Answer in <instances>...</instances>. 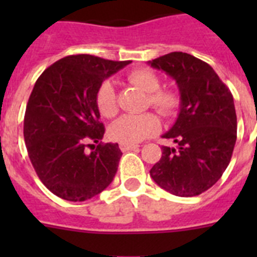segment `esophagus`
<instances>
[{
  "instance_id": "esophagus-1",
  "label": "esophagus",
  "mask_w": 257,
  "mask_h": 257,
  "mask_svg": "<svg viewBox=\"0 0 257 257\" xmlns=\"http://www.w3.org/2000/svg\"><path fill=\"white\" fill-rule=\"evenodd\" d=\"M140 145L137 144H124V143H120V149L122 152H128V151H132V149L139 148Z\"/></svg>"
}]
</instances>
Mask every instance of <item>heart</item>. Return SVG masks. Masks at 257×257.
<instances>
[{
    "label": "heart",
    "instance_id": "b5f03b06",
    "mask_svg": "<svg viewBox=\"0 0 257 257\" xmlns=\"http://www.w3.org/2000/svg\"><path fill=\"white\" fill-rule=\"evenodd\" d=\"M128 81L145 93H148V105L156 109L161 116L171 117L177 113L181 98L175 90L160 89L161 81L152 69L140 68L128 74ZM96 106L101 116L113 118L118 113L117 94L114 85L109 80L100 84L96 92ZM160 129V120L153 113L126 114L117 120L109 128V136L114 141L124 144H137L153 136Z\"/></svg>",
    "mask_w": 257,
    "mask_h": 257
}]
</instances>
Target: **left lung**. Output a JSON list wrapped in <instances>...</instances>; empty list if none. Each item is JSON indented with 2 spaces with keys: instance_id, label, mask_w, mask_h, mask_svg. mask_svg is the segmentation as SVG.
I'll use <instances>...</instances> for the list:
<instances>
[{
  "instance_id": "8db88e82",
  "label": "left lung",
  "mask_w": 257,
  "mask_h": 257,
  "mask_svg": "<svg viewBox=\"0 0 257 257\" xmlns=\"http://www.w3.org/2000/svg\"><path fill=\"white\" fill-rule=\"evenodd\" d=\"M164 70L179 86L180 113L164 139L160 161L151 169L157 185L180 197L203 193L217 183L231 161L237 118L231 90L207 62L183 52L149 61Z\"/></svg>"
}]
</instances>
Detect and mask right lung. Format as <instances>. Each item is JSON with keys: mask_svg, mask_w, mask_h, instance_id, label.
Listing matches in <instances>:
<instances>
[{"mask_svg": "<svg viewBox=\"0 0 257 257\" xmlns=\"http://www.w3.org/2000/svg\"><path fill=\"white\" fill-rule=\"evenodd\" d=\"M131 61L74 54L46 68L26 105L24 139L42 184L68 201H85L112 183L122 152L118 144L97 145L105 133L96 92L105 78Z\"/></svg>", "mask_w": 257, "mask_h": 257, "instance_id": "right-lung-1", "label": "right lung"}]
</instances>
